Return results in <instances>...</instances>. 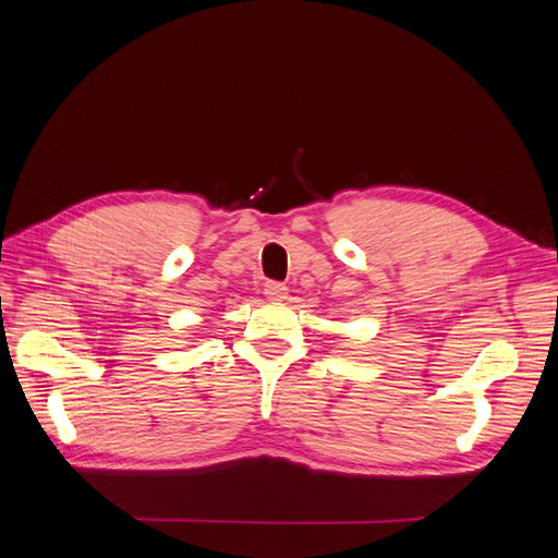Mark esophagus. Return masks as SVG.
I'll return each mask as SVG.
<instances>
[{
  "label": "esophagus",
  "instance_id": "obj_1",
  "mask_svg": "<svg viewBox=\"0 0 558 558\" xmlns=\"http://www.w3.org/2000/svg\"><path fill=\"white\" fill-rule=\"evenodd\" d=\"M286 286L281 283V281H267L265 283V295L269 298V300H283L286 298Z\"/></svg>",
  "mask_w": 558,
  "mask_h": 558
}]
</instances>
